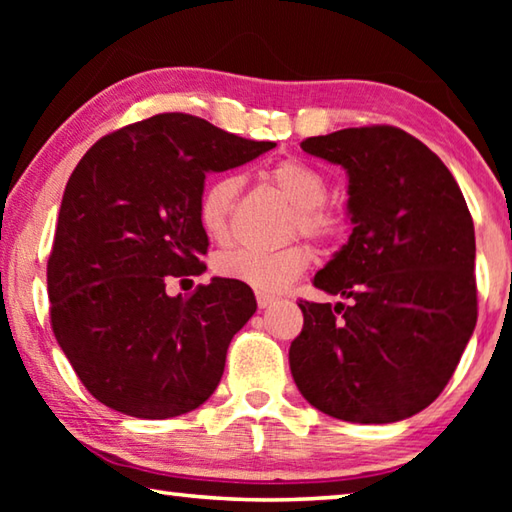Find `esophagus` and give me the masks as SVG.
<instances>
[{
    "mask_svg": "<svg viewBox=\"0 0 512 512\" xmlns=\"http://www.w3.org/2000/svg\"><path fill=\"white\" fill-rule=\"evenodd\" d=\"M275 300H277V298H275V296H271V293H257V307H259V309L271 307Z\"/></svg>",
    "mask_w": 512,
    "mask_h": 512,
    "instance_id": "34e87169",
    "label": "esophagus"
}]
</instances>
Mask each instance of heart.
<instances>
[{
    "instance_id": "obj_1",
    "label": "heart",
    "mask_w": 512,
    "mask_h": 512,
    "mask_svg": "<svg viewBox=\"0 0 512 512\" xmlns=\"http://www.w3.org/2000/svg\"><path fill=\"white\" fill-rule=\"evenodd\" d=\"M266 178L296 207L293 230L318 241L334 244L345 232V216L327 203V178L314 164L300 158H282L266 169ZM241 189L237 176H216L207 180L198 196V223L207 237L223 244L230 235V214ZM311 250L305 244H291L280 250L239 248L216 262V271L262 293L287 289L307 271Z\"/></svg>"
}]
</instances>
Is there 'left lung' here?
I'll return each instance as SVG.
<instances>
[{"instance_id": "8db88e82", "label": "left lung", "mask_w": 512, "mask_h": 512, "mask_svg": "<svg viewBox=\"0 0 512 512\" xmlns=\"http://www.w3.org/2000/svg\"><path fill=\"white\" fill-rule=\"evenodd\" d=\"M348 169L354 230L314 284L350 305L302 300L289 348L302 397L332 418H411L443 393L476 325L474 223L452 173L402 128L307 137Z\"/></svg>"}]
</instances>
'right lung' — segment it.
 Masks as SVG:
<instances>
[{
  "label": "right lung",
  "instance_id": "right-lung-1",
  "mask_svg": "<svg viewBox=\"0 0 512 512\" xmlns=\"http://www.w3.org/2000/svg\"><path fill=\"white\" fill-rule=\"evenodd\" d=\"M273 146L162 112L103 135L76 164L47 259L49 318L101 404L164 420L219 386L232 336L257 309L253 291L214 277L183 300L167 284L205 271L210 241L196 214L205 173Z\"/></svg>",
  "mask_w": 512,
  "mask_h": 512
}]
</instances>
